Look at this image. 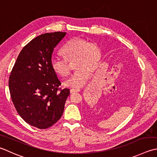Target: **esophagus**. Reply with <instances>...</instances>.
Returning a JSON list of instances; mask_svg holds the SVG:
<instances>
[{
  "label": "esophagus",
  "mask_w": 157,
  "mask_h": 157,
  "mask_svg": "<svg viewBox=\"0 0 157 157\" xmlns=\"http://www.w3.org/2000/svg\"><path fill=\"white\" fill-rule=\"evenodd\" d=\"M80 91V90L79 89H71L70 90V93L71 94H73V93H79V92Z\"/></svg>",
  "instance_id": "esophagus-1"
}]
</instances>
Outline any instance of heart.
<instances>
[{
  "instance_id": "b5f03b06",
  "label": "heart",
  "mask_w": 157,
  "mask_h": 157,
  "mask_svg": "<svg viewBox=\"0 0 157 157\" xmlns=\"http://www.w3.org/2000/svg\"><path fill=\"white\" fill-rule=\"evenodd\" d=\"M66 58L53 56L51 59V67L54 71L62 77L69 74L70 68L67 60H75V71L64 82L67 87L79 88L84 86L90 78V71H94L99 67L101 51L96 44L90 43L81 38L71 39L62 50Z\"/></svg>"
}]
</instances>
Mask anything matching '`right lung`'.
<instances>
[{
	"mask_svg": "<svg viewBox=\"0 0 157 157\" xmlns=\"http://www.w3.org/2000/svg\"><path fill=\"white\" fill-rule=\"evenodd\" d=\"M66 34L48 33L31 40L18 55L9 77V91L17 113L40 129L61 118L70 94L69 88H59L61 82L51 67L54 49Z\"/></svg>",
	"mask_w": 157,
	"mask_h": 157,
	"instance_id": "add662e5",
	"label": "right lung"
}]
</instances>
